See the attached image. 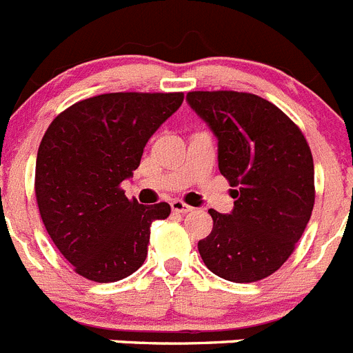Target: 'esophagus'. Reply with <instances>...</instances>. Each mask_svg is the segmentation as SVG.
Here are the masks:
<instances>
[{
  "mask_svg": "<svg viewBox=\"0 0 353 353\" xmlns=\"http://www.w3.org/2000/svg\"><path fill=\"white\" fill-rule=\"evenodd\" d=\"M171 210L176 213H189V212H192V206H189L187 203L180 201V199H174V201H171Z\"/></svg>",
  "mask_w": 353,
  "mask_h": 353,
  "instance_id": "esophagus-1",
  "label": "esophagus"
}]
</instances>
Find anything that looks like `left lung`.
<instances>
[{
	"instance_id": "8db88e82",
	"label": "left lung",
	"mask_w": 353,
	"mask_h": 353,
	"mask_svg": "<svg viewBox=\"0 0 353 353\" xmlns=\"http://www.w3.org/2000/svg\"><path fill=\"white\" fill-rule=\"evenodd\" d=\"M187 101L219 138V170L236 199L198 243L216 276L250 283L280 270L305 232L315 205V170L301 129L261 96L192 90Z\"/></svg>"
}]
</instances>
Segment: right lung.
I'll return each instance as SVG.
<instances>
[{
	"instance_id": "1",
	"label": "right lung",
	"mask_w": 353,
	"mask_h": 353,
	"mask_svg": "<svg viewBox=\"0 0 353 353\" xmlns=\"http://www.w3.org/2000/svg\"><path fill=\"white\" fill-rule=\"evenodd\" d=\"M183 92H110L61 112L41 138L34 194L45 229L75 273L117 282L145 263L150 225L168 203L145 206L121 183L140 166L143 148Z\"/></svg>"
}]
</instances>
